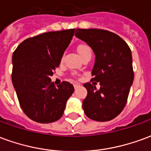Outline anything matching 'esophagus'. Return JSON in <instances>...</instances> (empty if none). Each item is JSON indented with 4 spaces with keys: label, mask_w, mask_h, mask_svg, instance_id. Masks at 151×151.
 <instances>
[{
    "label": "esophagus",
    "mask_w": 151,
    "mask_h": 151,
    "mask_svg": "<svg viewBox=\"0 0 151 151\" xmlns=\"http://www.w3.org/2000/svg\"><path fill=\"white\" fill-rule=\"evenodd\" d=\"M78 86H80V85H79L78 83H74V84H73V87H74V89L78 88Z\"/></svg>",
    "instance_id": "esophagus-1"
}]
</instances>
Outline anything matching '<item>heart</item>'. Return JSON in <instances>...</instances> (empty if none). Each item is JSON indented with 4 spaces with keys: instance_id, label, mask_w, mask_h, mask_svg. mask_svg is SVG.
Here are the masks:
<instances>
[{
    "instance_id": "1",
    "label": "heart",
    "mask_w": 151,
    "mask_h": 151,
    "mask_svg": "<svg viewBox=\"0 0 151 151\" xmlns=\"http://www.w3.org/2000/svg\"><path fill=\"white\" fill-rule=\"evenodd\" d=\"M78 52L80 54L81 57L86 56L87 54H91V50L90 48V47L86 45V44H80L78 47Z\"/></svg>"
}]
</instances>
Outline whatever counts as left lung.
<instances>
[{
  "label": "left lung",
  "mask_w": 151,
  "mask_h": 151,
  "mask_svg": "<svg viewBox=\"0 0 151 151\" xmlns=\"http://www.w3.org/2000/svg\"><path fill=\"white\" fill-rule=\"evenodd\" d=\"M75 36L85 41L95 54L93 78L83 85L87 90L82 102L84 112L96 121L112 120L123 111L133 83L131 50L119 35L106 30L78 28ZM97 82L99 90L94 86Z\"/></svg>",
  "instance_id": "8db88e82"
}]
</instances>
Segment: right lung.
<instances>
[{
  "label": "right lung",
  "mask_w": 151,
  "mask_h": 151,
  "mask_svg": "<svg viewBox=\"0 0 151 151\" xmlns=\"http://www.w3.org/2000/svg\"><path fill=\"white\" fill-rule=\"evenodd\" d=\"M74 31H49L28 38L14 52L12 82L22 111L35 122L59 120L74 91L71 83L64 81L56 87L50 78L60 65Z\"/></svg>",
  "instance_id": "add662e5"
}]
</instances>
